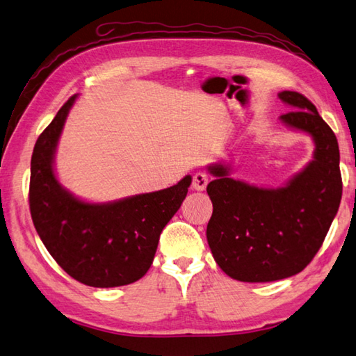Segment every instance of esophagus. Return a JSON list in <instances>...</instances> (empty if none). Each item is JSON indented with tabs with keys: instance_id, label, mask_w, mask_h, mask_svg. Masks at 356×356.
Segmentation results:
<instances>
[{
	"instance_id": "1",
	"label": "esophagus",
	"mask_w": 356,
	"mask_h": 356,
	"mask_svg": "<svg viewBox=\"0 0 356 356\" xmlns=\"http://www.w3.org/2000/svg\"><path fill=\"white\" fill-rule=\"evenodd\" d=\"M207 183H209V177L204 172H197L192 179V187L195 191H204Z\"/></svg>"
}]
</instances>
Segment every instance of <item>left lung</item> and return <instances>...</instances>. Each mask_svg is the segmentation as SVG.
Masks as SVG:
<instances>
[{
    "label": "left lung",
    "instance_id": "1",
    "mask_svg": "<svg viewBox=\"0 0 356 356\" xmlns=\"http://www.w3.org/2000/svg\"><path fill=\"white\" fill-rule=\"evenodd\" d=\"M279 97L293 106L280 120L314 140L313 161L285 187L265 189L229 178V167L209 165L213 211L206 237L218 266L241 282L294 276L316 256L343 195L339 147L310 100L296 91Z\"/></svg>",
    "mask_w": 356,
    "mask_h": 356
}]
</instances>
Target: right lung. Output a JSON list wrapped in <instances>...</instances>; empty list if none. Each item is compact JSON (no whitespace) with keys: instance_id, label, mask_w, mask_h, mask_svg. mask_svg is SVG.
Here are the masks:
<instances>
[{"instance_id":"right-lung-1","label":"right lung","mask_w":356,"mask_h":356,"mask_svg":"<svg viewBox=\"0 0 356 356\" xmlns=\"http://www.w3.org/2000/svg\"><path fill=\"white\" fill-rule=\"evenodd\" d=\"M76 97L58 110L33 147L32 221L46 250L72 279L96 288L129 285L149 271L161 232L186 198L192 177L113 203H85L72 197L56 178L54 153Z\"/></svg>"}]
</instances>
